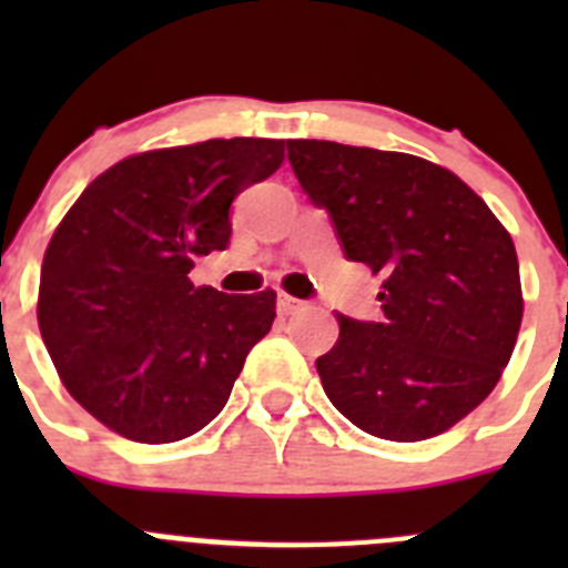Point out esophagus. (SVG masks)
<instances>
[{
	"label": "esophagus",
	"mask_w": 568,
	"mask_h": 568,
	"mask_svg": "<svg viewBox=\"0 0 568 568\" xmlns=\"http://www.w3.org/2000/svg\"><path fill=\"white\" fill-rule=\"evenodd\" d=\"M301 307H304V301L293 298V295H287V293H278V313L281 315H293V313H298Z\"/></svg>",
	"instance_id": "obj_1"
}]
</instances>
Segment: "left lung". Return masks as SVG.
Listing matches in <instances>:
<instances>
[{"instance_id":"1","label":"left lung","mask_w":568,"mask_h":568,"mask_svg":"<svg viewBox=\"0 0 568 568\" xmlns=\"http://www.w3.org/2000/svg\"><path fill=\"white\" fill-rule=\"evenodd\" d=\"M301 190L341 250L384 278L378 321L338 318L315 361L344 418L384 440L446 433L495 389L518 341V253L458 175L409 153L287 142Z\"/></svg>"}]
</instances>
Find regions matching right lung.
Returning a JSON list of instances; mask_svg holds the SVG:
<instances>
[{"label":"right lung","mask_w":568,"mask_h":568,"mask_svg":"<svg viewBox=\"0 0 568 568\" xmlns=\"http://www.w3.org/2000/svg\"><path fill=\"white\" fill-rule=\"evenodd\" d=\"M284 162L275 139H210L130 155L90 182L42 261L39 329L68 393L135 444H173L227 404L270 333L275 293L193 287L230 244V204Z\"/></svg>","instance_id":"add662e5"}]
</instances>
